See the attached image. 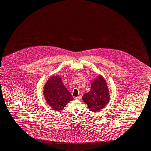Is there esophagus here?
Masks as SVG:
<instances>
[{
	"label": "esophagus",
	"mask_w": 151,
	"mask_h": 151,
	"mask_svg": "<svg viewBox=\"0 0 151 151\" xmlns=\"http://www.w3.org/2000/svg\"><path fill=\"white\" fill-rule=\"evenodd\" d=\"M74 99L75 100H80L81 99V97L78 96V97H75Z\"/></svg>",
	"instance_id": "esophagus-1"
}]
</instances>
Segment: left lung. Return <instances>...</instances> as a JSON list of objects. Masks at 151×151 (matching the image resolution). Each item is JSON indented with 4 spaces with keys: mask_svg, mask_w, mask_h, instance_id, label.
<instances>
[{
    "mask_svg": "<svg viewBox=\"0 0 151 151\" xmlns=\"http://www.w3.org/2000/svg\"><path fill=\"white\" fill-rule=\"evenodd\" d=\"M82 99L92 112L105 108L109 101L110 96L107 84L102 76L98 75L92 81L90 90L83 96Z\"/></svg>",
    "mask_w": 151,
    "mask_h": 151,
    "instance_id": "1",
    "label": "left lung"
}]
</instances>
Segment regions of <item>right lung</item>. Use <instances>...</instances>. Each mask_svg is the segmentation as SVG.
Returning <instances> with one entry per match:
<instances>
[{"instance_id": "right-lung-1", "label": "right lung", "mask_w": 151, "mask_h": 151, "mask_svg": "<svg viewBox=\"0 0 151 151\" xmlns=\"http://www.w3.org/2000/svg\"><path fill=\"white\" fill-rule=\"evenodd\" d=\"M43 88L46 103L55 111L63 110L69 101L74 99L59 76L53 75L50 77Z\"/></svg>"}]
</instances>
